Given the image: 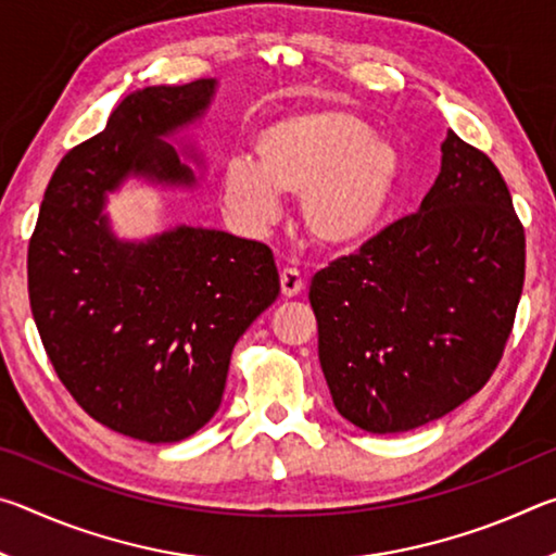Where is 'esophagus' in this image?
Returning a JSON list of instances; mask_svg holds the SVG:
<instances>
[{
    "mask_svg": "<svg viewBox=\"0 0 556 556\" xmlns=\"http://www.w3.org/2000/svg\"><path fill=\"white\" fill-rule=\"evenodd\" d=\"M279 285H281V296H287V299L296 296V294H301V291H304V281H301V275L291 267L281 269Z\"/></svg>",
    "mask_w": 556,
    "mask_h": 556,
    "instance_id": "1",
    "label": "esophagus"
}]
</instances>
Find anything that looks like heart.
<instances>
[{
    "label": "heart",
    "mask_w": 556,
    "mask_h": 556,
    "mask_svg": "<svg viewBox=\"0 0 556 556\" xmlns=\"http://www.w3.org/2000/svg\"><path fill=\"white\" fill-rule=\"evenodd\" d=\"M402 184V152L363 117L338 108L289 112L255 137V164L232 159L220 176L232 215L265 228L281 195H301V223L326 252H353L388 218Z\"/></svg>",
    "instance_id": "obj_1"
}]
</instances>
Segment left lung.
Returning <instances> with one entry per match:
<instances>
[{
  "mask_svg": "<svg viewBox=\"0 0 556 556\" xmlns=\"http://www.w3.org/2000/svg\"><path fill=\"white\" fill-rule=\"evenodd\" d=\"M522 281L510 191L491 159L448 129L419 211L312 279L338 414L370 434H400L473 397L501 363Z\"/></svg>",
  "mask_w": 556,
  "mask_h": 556,
  "instance_id": "left-lung-1",
  "label": "left lung"
}]
</instances>
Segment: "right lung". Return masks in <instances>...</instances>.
<instances>
[{"mask_svg":"<svg viewBox=\"0 0 556 556\" xmlns=\"http://www.w3.org/2000/svg\"><path fill=\"white\" fill-rule=\"evenodd\" d=\"M215 90L203 78L129 92L55 166L29 242L31 314L55 375L92 419L149 444L211 421L235 343L279 296L267 244L191 225L125 240L105 213L129 178L199 186L205 162L184 131Z\"/></svg>","mask_w":556,"mask_h":556,"instance_id":"1","label":"right lung"}]
</instances>
